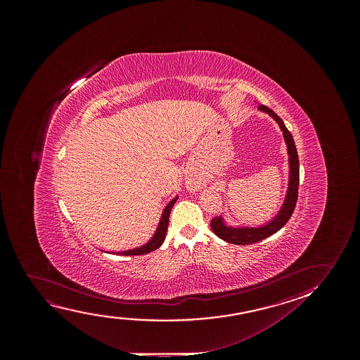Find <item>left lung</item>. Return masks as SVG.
Returning a JSON list of instances; mask_svg holds the SVG:
<instances>
[{
    "instance_id": "8db88e82",
    "label": "left lung",
    "mask_w": 360,
    "mask_h": 360,
    "mask_svg": "<svg viewBox=\"0 0 360 360\" xmlns=\"http://www.w3.org/2000/svg\"><path fill=\"white\" fill-rule=\"evenodd\" d=\"M258 108L276 119L281 130H283V133H284V138H285L286 145H288V151H289V156H290L289 158L290 181H289V191H288L284 207H281L279 215L266 226L258 227V229H232V227H227L222 222L220 217L212 219L210 226H212L214 233L217 237H220L224 241L230 242V243L238 245V246L256 243V242L264 240L266 237L271 236L276 231H279L281 227L289 221L292 212L295 210L296 202H297V192H299V182H300V176H299L300 166H299V156H297V151H296L294 139L291 136L290 131L286 129L285 125L283 123V120L271 108H268L266 105H263V104H259Z\"/></svg>"
}]
</instances>
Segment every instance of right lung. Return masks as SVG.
I'll use <instances>...</instances> for the list:
<instances>
[{"label": "right lung", "mask_w": 360, "mask_h": 360, "mask_svg": "<svg viewBox=\"0 0 360 360\" xmlns=\"http://www.w3.org/2000/svg\"><path fill=\"white\" fill-rule=\"evenodd\" d=\"M176 202H177V198H174L173 200L168 202L167 207H165L162 217H161V221H160V225H158V230H156V233L153 235V238H151L145 246L139 247V248L130 250V251L115 252V255H122V256H139V255H146V253H150V252L158 250V247L161 246L163 241H165V237H166V233H167L169 212H171V209H172Z\"/></svg>", "instance_id": "add662e5"}]
</instances>
